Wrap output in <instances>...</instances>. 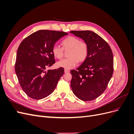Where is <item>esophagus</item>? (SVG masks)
I'll return each instance as SVG.
<instances>
[{
  "mask_svg": "<svg viewBox=\"0 0 134 134\" xmlns=\"http://www.w3.org/2000/svg\"><path fill=\"white\" fill-rule=\"evenodd\" d=\"M64 71H65V73H67V72H69V70H68V69H65L64 70Z\"/></svg>",
  "mask_w": 134,
  "mask_h": 134,
  "instance_id": "1",
  "label": "esophagus"
}]
</instances>
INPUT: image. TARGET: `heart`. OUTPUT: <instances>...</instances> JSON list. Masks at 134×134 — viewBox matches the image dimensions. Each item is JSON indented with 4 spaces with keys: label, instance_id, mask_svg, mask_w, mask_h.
I'll return each instance as SVG.
<instances>
[{
    "label": "heart",
    "instance_id": "1",
    "mask_svg": "<svg viewBox=\"0 0 134 134\" xmlns=\"http://www.w3.org/2000/svg\"><path fill=\"white\" fill-rule=\"evenodd\" d=\"M63 47L55 44L52 47V52L55 58L60 59L64 56V49L68 52L69 58L64 59L57 63L59 67H62L66 69L75 67L78 62H83L87 58L89 52L88 44L76 37L69 36L64 38L62 41Z\"/></svg>",
    "mask_w": 134,
    "mask_h": 134
}]
</instances>
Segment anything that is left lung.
I'll return each instance as SVG.
<instances>
[{
	"instance_id": "obj_1",
	"label": "left lung",
	"mask_w": 134,
	"mask_h": 134,
	"mask_svg": "<svg viewBox=\"0 0 134 134\" xmlns=\"http://www.w3.org/2000/svg\"><path fill=\"white\" fill-rule=\"evenodd\" d=\"M89 47L88 55L76 70H72L71 88L81 100L96 99L106 90L113 72V56L110 46L98 35L91 31H72Z\"/></svg>"
}]
</instances>
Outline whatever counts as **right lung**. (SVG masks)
Returning <instances> with one entry per match:
<instances>
[{
    "label": "right lung",
    "instance_id": "right-lung-1",
    "mask_svg": "<svg viewBox=\"0 0 134 134\" xmlns=\"http://www.w3.org/2000/svg\"><path fill=\"white\" fill-rule=\"evenodd\" d=\"M68 34L40 30L24 39L18 48L15 71L20 86L30 98L41 99L53 92L64 69L48 70L55 63L52 48L56 41Z\"/></svg>",
    "mask_w": 134,
    "mask_h": 134
}]
</instances>
